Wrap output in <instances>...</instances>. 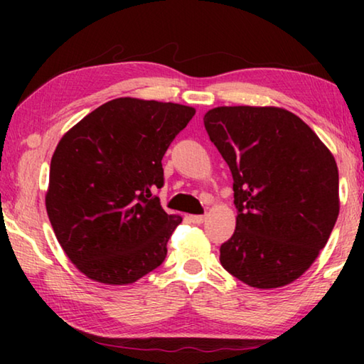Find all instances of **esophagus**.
Wrapping results in <instances>:
<instances>
[{
    "instance_id": "34e87169",
    "label": "esophagus",
    "mask_w": 364,
    "mask_h": 364,
    "mask_svg": "<svg viewBox=\"0 0 364 364\" xmlns=\"http://www.w3.org/2000/svg\"><path fill=\"white\" fill-rule=\"evenodd\" d=\"M189 220L193 221L194 225H200V223H204V221H205V215H191Z\"/></svg>"
}]
</instances>
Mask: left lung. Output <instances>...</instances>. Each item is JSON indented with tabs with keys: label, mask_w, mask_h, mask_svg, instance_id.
<instances>
[{
	"label": "left lung",
	"mask_w": 364,
	"mask_h": 364,
	"mask_svg": "<svg viewBox=\"0 0 364 364\" xmlns=\"http://www.w3.org/2000/svg\"><path fill=\"white\" fill-rule=\"evenodd\" d=\"M204 125L231 170L237 208L221 264L250 287L291 284L316 260L337 221L334 156L281 107H215Z\"/></svg>",
	"instance_id": "left-lung-1"
}]
</instances>
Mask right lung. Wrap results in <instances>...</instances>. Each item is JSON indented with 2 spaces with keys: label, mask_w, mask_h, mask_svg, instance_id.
Wrapping results in <instances>:
<instances>
[{
  "label": "right lung",
  "mask_w": 364,
  "mask_h": 364,
  "mask_svg": "<svg viewBox=\"0 0 364 364\" xmlns=\"http://www.w3.org/2000/svg\"><path fill=\"white\" fill-rule=\"evenodd\" d=\"M194 114L181 104L117 97L60 138L46 212L65 255L90 279L132 284L165 260L181 217L152 193L164 186V154Z\"/></svg>",
  "instance_id": "1"
}]
</instances>
